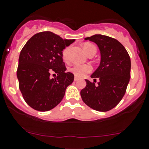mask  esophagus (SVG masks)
<instances>
[{
	"label": "esophagus",
	"mask_w": 149,
	"mask_h": 149,
	"mask_svg": "<svg viewBox=\"0 0 149 149\" xmlns=\"http://www.w3.org/2000/svg\"><path fill=\"white\" fill-rule=\"evenodd\" d=\"M78 80H79V78H77V77L74 78V81H78Z\"/></svg>",
	"instance_id": "esophagus-1"
}]
</instances>
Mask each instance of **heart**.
<instances>
[{"instance_id": "1", "label": "heart", "mask_w": 149, "mask_h": 149, "mask_svg": "<svg viewBox=\"0 0 149 149\" xmlns=\"http://www.w3.org/2000/svg\"><path fill=\"white\" fill-rule=\"evenodd\" d=\"M93 48H95V47L90 43H85L83 44V49L85 52L86 53V54H89ZM68 49H65L63 52V58L65 61L68 60ZM91 70H92V68H91L90 66L87 65H76L73 66L70 68V71L72 73H73V75L79 78L84 77L85 75L89 73Z\"/></svg>"}]
</instances>
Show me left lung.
<instances>
[{
    "mask_svg": "<svg viewBox=\"0 0 149 149\" xmlns=\"http://www.w3.org/2000/svg\"><path fill=\"white\" fill-rule=\"evenodd\" d=\"M95 43L100 52V63L91 75L97 84L85 79L86 87L81 91L82 100L98 111H108L116 106L126 92L130 79L131 61L126 49L109 36L96 34L84 38Z\"/></svg>",
    "mask_w": 149,
    "mask_h": 149,
    "instance_id": "left-lung-1",
    "label": "left lung"
}]
</instances>
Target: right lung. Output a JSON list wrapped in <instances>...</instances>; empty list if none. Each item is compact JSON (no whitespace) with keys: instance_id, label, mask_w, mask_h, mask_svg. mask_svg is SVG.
Here are the masks:
<instances>
[{"instance_id":"obj_1","label":"right lung","mask_w":149,"mask_h":149,"mask_svg":"<svg viewBox=\"0 0 149 149\" xmlns=\"http://www.w3.org/2000/svg\"><path fill=\"white\" fill-rule=\"evenodd\" d=\"M74 41L44 31L32 36L21 50L17 71L19 88L33 109L47 111L54 108L73 83L74 75L65 72L63 51ZM52 74L57 76L52 78Z\"/></svg>"}]
</instances>
